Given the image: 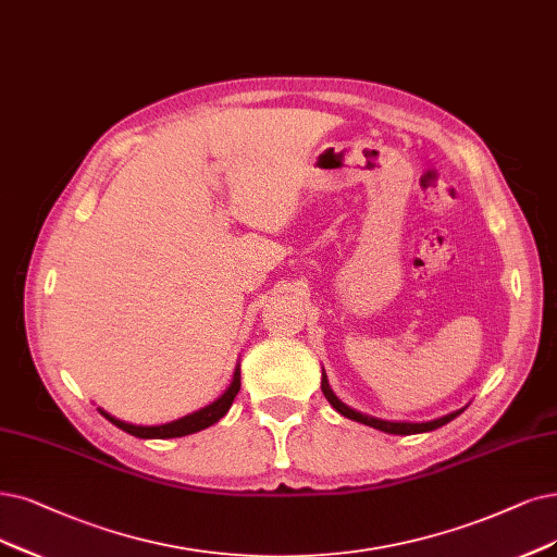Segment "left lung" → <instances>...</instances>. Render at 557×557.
Wrapping results in <instances>:
<instances>
[{
    "label": "left lung",
    "mask_w": 557,
    "mask_h": 557,
    "mask_svg": "<svg viewBox=\"0 0 557 557\" xmlns=\"http://www.w3.org/2000/svg\"><path fill=\"white\" fill-rule=\"evenodd\" d=\"M321 389H323L325 399L333 404V408L337 410V413H342V416L348 418V420H356V422H362V424H367V426H374V429H379V431H385V434H399V436L424 434V431H434V429H438V426L451 422L457 416L463 413V408H461V410H457V413H449V416H445V418L431 420V422H387V420H379V418H372V416H362V413H358V410H354V408H348L346 404H342V401L335 397L331 385H327L325 374H323V379H321Z\"/></svg>",
    "instance_id": "8db88e82"
}]
</instances>
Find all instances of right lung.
Masks as SVG:
<instances>
[{
    "label": "right lung",
    "mask_w": 557,
    "mask_h": 557,
    "mask_svg": "<svg viewBox=\"0 0 557 557\" xmlns=\"http://www.w3.org/2000/svg\"><path fill=\"white\" fill-rule=\"evenodd\" d=\"M238 389H240V369H236L232 385L226 387V393H224L218 401H213L211 406H206V408L197 410V413H193V416H185V418H181V420H176V422L160 424V426H137V424L121 422V420L108 416L106 410H100V413L106 416L114 426L123 429V431H126V434L137 436V438H178V436L197 434V431L215 424V422L226 413V410H230V406L234 404V399H236V395H238Z\"/></svg>",
    "instance_id": "1"
}]
</instances>
